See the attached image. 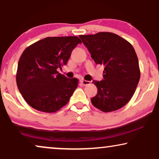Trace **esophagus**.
<instances>
[{"mask_svg": "<svg viewBox=\"0 0 159 159\" xmlns=\"http://www.w3.org/2000/svg\"><path fill=\"white\" fill-rule=\"evenodd\" d=\"M81 82H82V84H83L84 86L88 85V84H90V81H88V80H81Z\"/></svg>", "mask_w": 159, "mask_h": 159, "instance_id": "obj_1", "label": "esophagus"}]
</instances>
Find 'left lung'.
Instances as JSON below:
<instances>
[{
  "instance_id": "obj_1",
  "label": "left lung",
  "mask_w": 159,
  "mask_h": 159,
  "mask_svg": "<svg viewBox=\"0 0 159 159\" xmlns=\"http://www.w3.org/2000/svg\"><path fill=\"white\" fill-rule=\"evenodd\" d=\"M80 38L94 61L104 66V79L93 82L98 93L91 98V103L103 112L122 108L133 96L140 77L133 46L112 32H101Z\"/></svg>"
}]
</instances>
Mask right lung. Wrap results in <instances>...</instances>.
<instances>
[{
    "mask_svg": "<svg viewBox=\"0 0 159 159\" xmlns=\"http://www.w3.org/2000/svg\"><path fill=\"white\" fill-rule=\"evenodd\" d=\"M78 43L82 41L77 36L48 37L23 51L17 67L16 84L31 107L54 113L68 103L79 80L67 78L57 69L67 64Z\"/></svg>",
    "mask_w": 159,
    "mask_h": 159,
    "instance_id": "add662e5",
    "label": "right lung"
}]
</instances>
